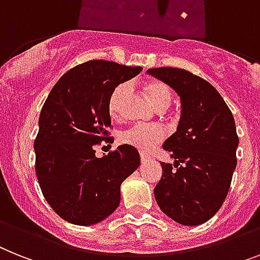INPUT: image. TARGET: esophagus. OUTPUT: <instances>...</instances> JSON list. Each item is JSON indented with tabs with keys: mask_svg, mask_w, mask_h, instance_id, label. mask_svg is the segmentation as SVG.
Wrapping results in <instances>:
<instances>
[{
	"mask_svg": "<svg viewBox=\"0 0 260 260\" xmlns=\"http://www.w3.org/2000/svg\"><path fill=\"white\" fill-rule=\"evenodd\" d=\"M141 162H142V164H146V162H147V156L141 155Z\"/></svg>",
	"mask_w": 260,
	"mask_h": 260,
	"instance_id": "1",
	"label": "esophagus"
}]
</instances>
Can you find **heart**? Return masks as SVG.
Masks as SVG:
<instances>
[{"label":"heart","instance_id":"b5f03b06","mask_svg":"<svg viewBox=\"0 0 260 260\" xmlns=\"http://www.w3.org/2000/svg\"><path fill=\"white\" fill-rule=\"evenodd\" d=\"M128 89H130L128 83H121L113 90V93L109 98V104H107L111 117H119L122 102L125 100ZM145 90L155 109L165 110L170 106L173 95H171L170 87L167 86L166 83L158 82V81L150 82L146 85ZM165 135H166L165 130L160 126L135 125L119 134V142L122 145L132 146L138 150L139 153L147 154L164 141Z\"/></svg>","mask_w":260,"mask_h":260}]
</instances>
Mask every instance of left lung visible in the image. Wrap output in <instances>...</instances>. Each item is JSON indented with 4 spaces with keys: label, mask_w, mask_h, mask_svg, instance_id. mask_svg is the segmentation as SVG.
<instances>
[{
    "label": "left lung",
    "mask_w": 260,
    "mask_h": 260,
    "mask_svg": "<svg viewBox=\"0 0 260 260\" xmlns=\"http://www.w3.org/2000/svg\"><path fill=\"white\" fill-rule=\"evenodd\" d=\"M147 73L173 87L182 107L177 132L164 143L175 169L160 164L154 197L169 218L198 226L220 209L237 167L239 138L233 113L211 83L187 70L156 68Z\"/></svg>",
    "instance_id": "left-lung-1"
}]
</instances>
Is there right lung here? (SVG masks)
<instances>
[{
    "label": "right lung",
    "instance_id": "obj_1",
    "mask_svg": "<svg viewBox=\"0 0 260 260\" xmlns=\"http://www.w3.org/2000/svg\"><path fill=\"white\" fill-rule=\"evenodd\" d=\"M142 72L141 66L94 59L58 79L45 101L34 141L36 174L46 202L66 222L91 226L115 211L121 184L141 165L137 149L118 146L95 156L102 141L113 142L109 98Z\"/></svg>",
    "mask_w": 260,
    "mask_h": 260
}]
</instances>
